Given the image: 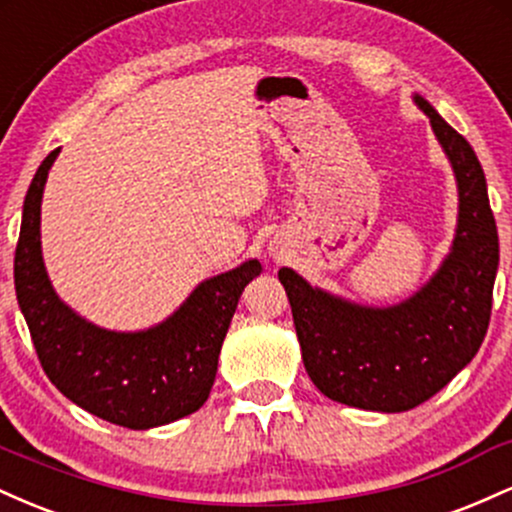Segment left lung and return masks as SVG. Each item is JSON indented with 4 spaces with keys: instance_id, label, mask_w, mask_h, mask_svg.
<instances>
[{
    "instance_id": "obj_1",
    "label": "left lung",
    "mask_w": 512,
    "mask_h": 512,
    "mask_svg": "<svg viewBox=\"0 0 512 512\" xmlns=\"http://www.w3.org/2000/svg\"><path fill=\"white\" fill-rule=\"evenodd\" d=\"M460 190L450 255L426 286L390 308H368L315 289L279 269L305 370L334 402L368 411H409L431 399L472 361L491 320L498 231L484 170L460 132L421 96Z\"/></svg>"
}]
</instances>
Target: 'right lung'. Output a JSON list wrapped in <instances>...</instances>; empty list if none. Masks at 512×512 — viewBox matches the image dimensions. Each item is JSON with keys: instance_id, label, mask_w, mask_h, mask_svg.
<instances>
[{"instance_id": "add662e5", "label": "right lung", "mask_w": 512, "mask_h": 512, "mask_svg": "<svg viewBox=\"0 0 512 512\" xmlns=\"http://www.w3.org/2000/svg\"><path fill=\"white\" fill-rule=\"evenodd\" d=\"M57 154L40 163L28 187L14 255L16 298L40 366L64 397L110 424L144 431L178 421L207 402L238 298L262 264L248 260L202 281L151 330L91 325L57 298L40 252V202Z\"/></svg>"}]
</instances>
